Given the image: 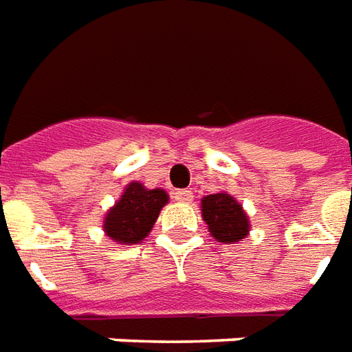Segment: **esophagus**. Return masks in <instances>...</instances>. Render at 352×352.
I'll use <instances>...</instances> for the list:
<instances>
[{"mask_svg":"<svg viewBox=\"0 0 352 352\" xmlns=\"http://www.w3.org/2000/svg\"><path fill=\"white\" fill-rule=\"evenodd\" d=\"M174 197V201H178V203H191L193 201V193L189 191V189H178V191H174L172 193Z\"/></svg>","mask_w":352,"mask_h":352,"instance_id":"obj_1","label":"esophagus"}]
</instances>
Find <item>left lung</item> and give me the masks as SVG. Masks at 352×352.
Listing matches in <instances>:
<instances>
[{"instance_id":"obj_1","label":"left lung","mask_w":352,"mask_h":352,"mask_svg":"<svg viewBox=\"0 0 352 352\" xmlns=\"http://www.w3.org/2000/svg\"><path fill=\"white\" fill-rule=\"evenodd\" d=\"M201 214L210 235L226 244H236L250 233V221L243 204L226 191L201 199Z\"/></svg>"}]
</instances>
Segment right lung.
<instances>
[{"mask_svg": "<svg viewBox=\"0 0 352 352\" xmlns=\"http://www.w3.org/2000/svg\"><path fill=\"white\" fill-rule=\"evenodd\" d=\"M166 203L168 195L163 189H148L140 182H131L106 214L104 231L117 244L142 243Z\"/></svg>", "mask_w": 352, "mask_h": 352, "instance_id": "1", "label": "right lung"}]
</instances>
